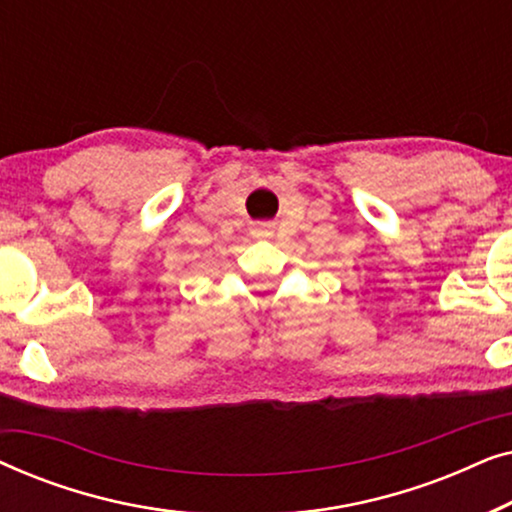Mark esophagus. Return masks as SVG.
I'll return each mask as SVG.
<instances>
[{"label": "esophagus", "instance_id": "esophagus-1", "mask_svg": "<svg viewBox=\"0 0 512 512\" xmlns=\"http://www.w3.org/2000/svg\"><path fill=\"white\" fill-rule=\"evenodd\" d=\"M251 235H254V237H270L272 230H270V226H265V223H258V226H254V230H251Z\"/></svg>", "mask_w": 512, "mask_h": 512}]
</instances>
